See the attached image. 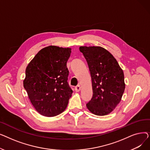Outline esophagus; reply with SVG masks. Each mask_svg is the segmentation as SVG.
Masks as SVG:
<instances>
[{"label": "esophagus", "mask_w": 150, "mask_h": 150, "mask_svg": "<svg viewBox=\"0 0 150 150\" xmlns=\"http://www.w3.org/2000/svg\"><path fill=\"white\" fill-rule=\"evenodd\" d=\"M80 89H81V87H80V85H77L76 86H75V91H76V92H79V91H80Z\"/></svg>", "instance_id": "obj_1"}]
</instances>
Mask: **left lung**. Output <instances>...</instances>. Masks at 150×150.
<instances>
[{
  "label": "left lung",
  "mask_w": 150,
  "mask_h": 150,
  "mask_svg": "<svg viewBox=\"0 0 150 150\" xmlns=\"http://www.w3.org/2000/svg\"><path fill=\"white\" fill-rule=\"evenodd\" d=\"M79 49L87 61L92 78L93 95L86 106L93 114L106 115L122 99L125 89L123 70L103 47L81 46Z\"/></svg>",
  "instance_id": "8db88e82"
}]
</instances>
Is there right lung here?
Listing matches in <instances>:
<instances>
[{"label":"right lung","instance_id":"right-lung-1","mask_svg":"<svg viewBox=\"0 0 150 150\" xmlns=\"http://www.w3.org/2000/svg\"><path fill=\"white\" fill-rule=\"evenodd\" d=\"M71 49L50 45L39 51L25 70L23 87L36 111L54 117L64 111L73 91L67 79Z\"/></svg>","mask_w":150,"mask_h":150}]
</instances>
